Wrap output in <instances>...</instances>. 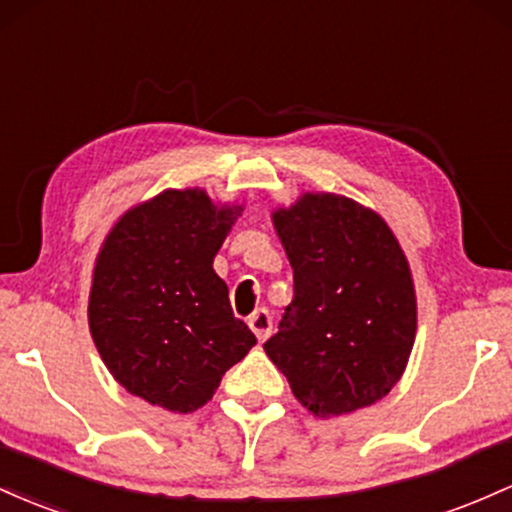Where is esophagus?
Listing matches in <instances>:
<instances>
[{
	"mask_svg": "<svg viewBox=\"0 0 512 512\" xmlns=\"http://www.w3.org/2000/svg\"><path fill=\"white\" fill-rule=\"evenodd\" d=\"M249 329L256 333L258 341H266V338L271 336L273 319H271V314H268V309H256V312L251 314V317H249Z\"/></svg>",
	"mask_w": 512,
	"mask_h": 512,
	"instance_id": "1",
	"label": "esophagus"
}]
</instances>
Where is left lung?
<instances>
[{"label":"left lung","mask_w":512,"mask_h":512,"mask_svg":"<svg viewBox=\"0 0 512 512\" xmlns=\"http://www.w3.org/2000/svg\"><path fill=\"white\" fill-rule=\"evenodd\" d=\"M295 278L278 333L263 343L309 413L372 406L404 375L416 341V287L382 215L336 193L273 210Z\"/></svg>","instance_id":"1"}]
</instances>
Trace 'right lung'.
I'll return each instance as SVG.
<instances>
[{
    "label": "right lung",
    "instance_id": "obj_1",
    "mask_svg": "<svg viewBox=\"0 0 512 512\" xmlns=\"http://www.w3.org/2000/svg\"><path fill=\"white\" fill-rule=\"evenodd\" d=\"M244 205L166 188L118 217L91 273L89 331L120 387L174 413L205 406L256 336L212 261Z\"/></svg>",
    "mask_w": 512,
    "mask_h": 512
}]
</instances>
